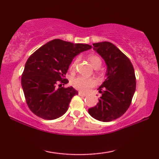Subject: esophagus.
<instances>
[{"mask_svg":"<svg viewBox=\"0 0 159 159\" xmlns=\"http://www.w3.org/2000/svg\"><path fill=\"white\" fill-rule=\"evenodd\" d=\"M79 95H80V96H82V97H85L87 95L85 94V93H82V92H81V91H80V92H79Z\"/></svg>","mask_w":159,"mask_h":159,"instance_id":"obj_1","label":"esophagus"}]
</instances>
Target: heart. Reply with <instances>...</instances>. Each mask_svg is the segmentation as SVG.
<instances>
[{
  "mask_svg": "<svg viewBox=\"0 0 159 159\" xmlns=\"http://www.w3.org/2000/svg\"><path fill=\"white\" fill-rule=\"evenodd\" d=\"M88 59L90 61L91 65L95 69H98L101 67L102 61L99 56L96 55H90L89 56ZM76 64H77V60H75L70 65V69L71 71L75 69ZM95 83H96V82L93 78L83 77V76L76 77L71 81V84H72L74 88L84 93L88 92L91 88L94 87Z\"/></svg>",
  "mask_w": 159,
  "mask_h": 159,
  "instance_id": "1",
  "label": "heart"
}]
</instances>
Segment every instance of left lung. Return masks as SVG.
Masks as SVG:
<instances>
[{
  "instance_id": "8db88e82",
  "label": "left lung",
  "mask_w": 159,
  "mask_h": 159,
  "mask_svg": "<svg viewBox=\"0 0 159 159\" xmlns=\"http://www.w3.org/2000/svg\"><path fill=\"white\" fill-rule=\"evenodd\" d=\"M93 49L105 61L106 78L98 92L102 95L88 109L91 116L107 122L119 118L129 107L136 89L134 70L129 58L110 42L93 43Z\"/></svg>"
}]
</instances>
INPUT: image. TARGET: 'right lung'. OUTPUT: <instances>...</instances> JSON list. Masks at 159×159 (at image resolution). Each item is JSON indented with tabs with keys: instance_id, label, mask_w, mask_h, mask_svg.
Returning <instances> with one entry per match:
<instances>
[{
	"instance_id": "add662e5",
	"label": "right lung",
	"mask_w": 159,
	"mask_h": 159,
	"mask_svg": "<svg viewBox=\"0 0 159 159\" xmlns=\"http://www.w3.org/2000/svg\"><path fill=\"white\" fill-rule=\"evenodd\" d=\"M90 48L92 46L88 44L55 39L30 56L21 75V87L33 114L53 120L66 112L71 98L78 92L72 87H62L69 82L65 75L73 58Z\"/></svg>"
}]
</instances>
